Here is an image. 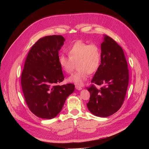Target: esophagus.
Returning a JSON list of instances; mask_svg holds the SVG:
<instances>
[{"instance_id":"1","label":"esophagus","mask_w":149,"mask_h":149,"mask_svg":"<svg viewBox=\"0 0 149 149\" xmlns=\"http://www.w3.org/2000/svg\"><path fill=\"white\" fill-rule=\"evenodd\" d=\"M75 89L77 90H82V87H79V86H75Z\"/></svg>"}]
</instances>
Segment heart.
Segmentation results:
<instances>
[{"instance_id":"obj_1","label":"heart","mask_w":149,"mask_h":149,"mask_svg":"<svg viewBox=\"0 0 149 149\" xmlns=\"http://www.w3.org/2000/svg\"><path fill=\"white\" fill-rule=\"evenodd\" d=\"M69 56L61 54L58 56L59 64L67 74H71L77 64V72L71 75L67 81L77 86H82L86 82L90 74L95 72L98 69L101 61V52L95 44L77 40L68 49Z\"/></svg>"}]
</instances>
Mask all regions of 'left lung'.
<instances>
[{"label": "left lung", "instance_id": "8db88e82", "mask_svg": "<svg viewBox=\"0 0 149 149\" xmlns=\"http://www.w3.org/2000/svg\"><path fill=\"white\" fill-rule=\"evenodd\" d=\"M101 50V64L91 82L102 87L98 90L92 85L87 88L90 93L87 105L93 114L107 117L121 108L128 87L129 75L123 50L114 40L104 35Z\"/></svg>", "mask_w": 149, "mask_h": 149}]
</instances>
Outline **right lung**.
Instances as JSON below:
<instances>
[{
	"label": "right lung",
	"instance_id": "1",
	"mask_svg": "<svg viewBox=\"0 0 149 149\" xmlns=\"http://www.w3.org/2000/svg\"><path fill=\"white\" fill-rule=\"evenodd\" d=\"M65 40L61 35L42 38L25 60L21 75L23 93L29 110L41 118L55 117L75 89L73 84L58 85L64 79L58 55Z\"/></svg>",
	"mask_w": 149,
	"mask_h": 149
}]
</instances>
